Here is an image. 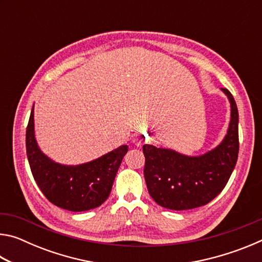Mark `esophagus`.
<instances>
[{
    "label": "esophagus",
    "instance_id": "1",
    "mask_svg": "<svg viewBox=\"0 0 262 262\" xmlns=\"http://www.w3.org/2000/svg\"><path fill=\"white\" fill-rule=\"evenodd\" d=\"M133 143H135L137 147H142L144 143H147L149 137L145 133H136V134L133 136Z\"/></svg>",
    "mask_w": 262,
    "mask_h": 262
}]
</instances>
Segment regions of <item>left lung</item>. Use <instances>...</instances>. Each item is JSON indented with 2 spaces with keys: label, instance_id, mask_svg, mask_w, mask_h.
Listing matches in <instances>:
<instances>
[{
  "label": "left lung",
  "instance_id": "left-lung-1",
  "mask_svg": "<svg viewBox=\"0 0 262 262\" xmlns=\"http://www.w3.org/2000/svg\"><path fill=\"white\" fill-rule=\"evenodd\" d=\"M222 90L231 104V120L224 140L211 151L189 157L170 149L143 145L144 179L149 194L159 206L172 210L205 206L228 184L239 151L238 110L231 92Z\"/></svg>",
  "mask_w": 262,
  "mask_h": 262
}]
</instances>
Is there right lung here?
<instances>
[{
    "instance_id": "1",
    "label": "right lung",
    "mask_w": 262,
    "mask_h": 262,
    "mask_svg": "<svg viewBox=\"0 0 262 262\" xmlns=\"http://www.w3.org/2000/svg\"><path fill=\"white\" fill-rule=\"evenodd\" d=\"M127 151L128 145H121L92 162L61 165L39 149L34 137L33 107L31 111L26 128V155L31 172L47 200L66 210L85 211L105 202Z\"/></svg>"
}]
</instances>
